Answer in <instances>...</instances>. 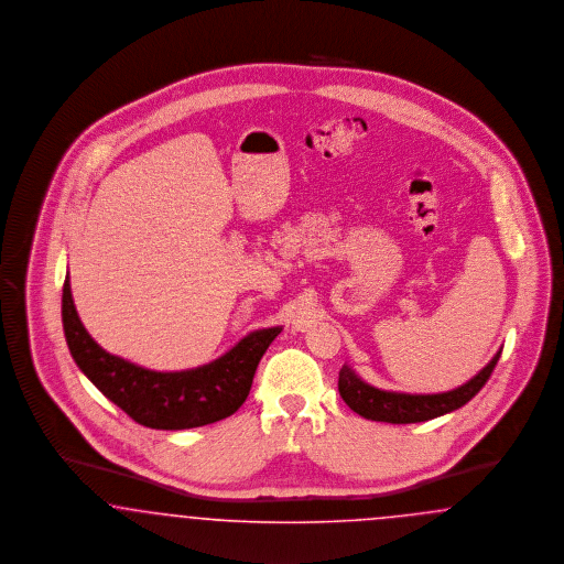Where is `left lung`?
Returning a JSON list of instances; mask_svg holds the SVG:
<instances>
[{"mask_svg":"<svg viewBox=\"0 0 564 564\" xmlns=\"http://www.w3.org/2000/svg\"><path fill=\"white\" fill-rule=\"evenodd\" d=\"M499 356L501 351H497L489 365L482 368L474 379H469L466 386L444 393L383 392L365 383L351 368L344 367L339 370V393L354 413L370 421L419 423V421L436 419L455 409H462L485 388Z\"/></svg>","mask_w":564,"mask_h":564,"instance_id":"1","label":"left lung"}]
</instances>
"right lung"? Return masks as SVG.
I'll list each match as a JSON object with an SVG mask.
<instances>
[{
    "label": "right lung",
    "instance_id": "right-lung-1",
    "mask_svg": "<svg viewBox=\"0 0 564 564\" xmlns=\"http://www.w3.org/2000/svg\"><path fill=\"white\" fill-rule=\"evenodd\" d=\"M63 328L75 365L123 413L153 430H189L234 415L245 404L254 370L282 328L248 335L206 367L155 372L111 356L77 316L69 273L63 284Z\"/></svg>",
    "mask_w": 564,
    "mask_h": 564
}]
</instances>
